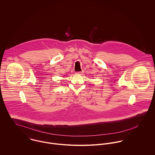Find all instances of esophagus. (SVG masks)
Returning a JSON list of instances; mask_svg holds the SVG:
<instances>
[{
  "label": "esophagus",
  "mask_w": 155,
  "mask_h": 155,
  "mask_svg": "<svg viewBox=\"0 0 155 155\" xmlns=\"http://www.w3.org/2000/svg\"><path fill=\"white\" fill-rule=\"evenodd\" d=\"M82 73V71H78V72H76V74H81Z\"/></svg>",
  "instance_id": "esophagus-1"
}]
</instances>
